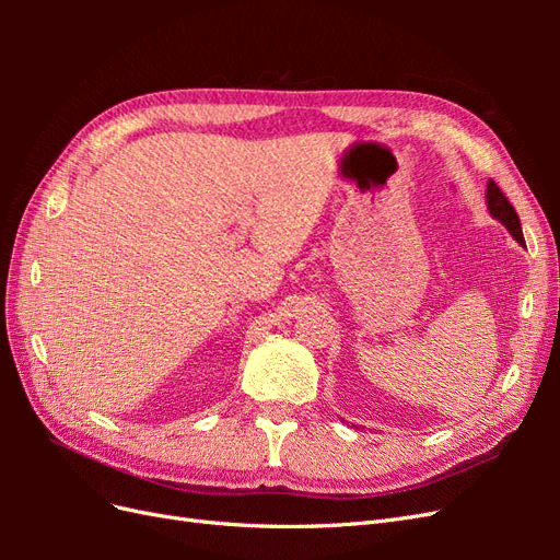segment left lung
I'll list each match as a JSON object with an SVG mask.
<instances>
[{
  "mask_svg": "<svg viewBox=\"0 0 560 560\" xmlns=\"http://www.w3.org/2000/svg\"><path fill=\"white\" fill-rule=\"evenodd\" d=\"M486 202H488V212L493 214V217L498 219V222H502V224L506 226V231H510L521 245H525V243H523V231H521L518 214H516L514 206H512L510 200H506V196L502 194V189H500V186H498L493 179H488Z\"/></svg>",
  "mask_w": 560,
  "mask_h": 560,
  "instance_id": "obj_1",
  "label": "left lung"
}]
</instances>
